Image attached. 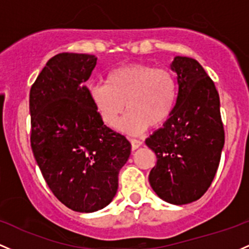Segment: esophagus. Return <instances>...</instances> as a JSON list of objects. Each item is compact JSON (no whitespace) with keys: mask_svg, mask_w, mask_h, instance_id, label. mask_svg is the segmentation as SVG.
I'll use <instances>...</instances> for the list:
<instances>
[{"mask_svg":"<svg viewBox=\"0 0 249 249\" xmlns=\"http://www.w3.org/2000/svg\"><path fill=\"white\" fill-rule=\"evenodd\" d=\"M130 143H131V146H132V150H136L138 149L139 146L143 144V142L139 141V139H135V138H131L130 139Z\"/></svg>","mask_w":249,"mask_h":249,"instance_id":"34e87169","label":"esophagus"}]
</instances>
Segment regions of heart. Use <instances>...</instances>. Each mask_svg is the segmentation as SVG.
Here are the masks:
<instances>
[{
    "instance_id": "obj_1",
    "label": "heart",
    "mask_w": 249,
    "mask_h": 249,
    "mask_svg": "<svg viewBox=\"0 0 249 249\" xmlns=\"http://www.w3.org/2000/svg\"><path fill=\"white\" fill-rule=\"evenodd\" d=\"M177 94V80L170 71L143 64L116 68L106 76V84L89 89L92 106L107 126L116 127L127 107L122 129L130 133L165 123L173 113Z\"/></svg>"
}]
</instances>
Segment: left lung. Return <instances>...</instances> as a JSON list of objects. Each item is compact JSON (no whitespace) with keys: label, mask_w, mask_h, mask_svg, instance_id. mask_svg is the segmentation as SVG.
Instances as JSON below:
<instances>
[{"label":"left lung","mask_w":249,"mask_h":249,"mask_svg":"<svg viewBox=\"0 0 249 249\" xmlns=\"http://www.w3.org/2000/svg\"><path fill=\"white\" fill-rule=\"evenodd\" d=\"M178 94L175 108L145 144L157 157L149 182L162 200L187 204L204 195L214 179L225 145L220 97L195 59L175 56Z\"/></svg>","instance_id":"1"}]
</instances>
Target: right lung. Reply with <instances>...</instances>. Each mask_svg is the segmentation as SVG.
<instances>
[{
  "instance_id": "add662e5",
  "label": "right lung",
  "mask_w": 249,
  "mask_h": 249,
  "mask_svg": "<svg viewBox=\"0 0 249 249\" xmlns=\"http://www.w3.org/2000/svg\"><path fill=\"white\" fill-rule=\"evenodd\" d=\"M95 65L94 55L60 53L29 93L35 160L55 197L79 213L97 212L113 200L131 154L130 142L104 125L89 100L85 83Z\"/></svg>"
}]
</instances>
